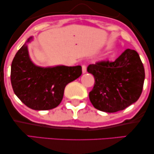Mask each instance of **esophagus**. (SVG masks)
<instances>
[{"label":"esophagus","mask_w":154,"mask_h":154,"mask_svg":"<svg viewBox=\"0 0 154 154\" xmlns=\"http://www.w3.org/2000/svg\"><path fill=\"white\" fill-rule=\"evenodd\" d=\"M82 71H83V73H86V66L85 64L82 65Z\"/></svg>","instance_id":"1"}]
</instances>
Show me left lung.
Segmentation results:
<instances>
[{"label":"left lung","mask_w":154,"mask_h":154,"mask_svg":"<svg viewBox=\"0 0 154 154\" xmlns=\"http://www.w3.org/2000/svg\"><path fill=\"white\" fill-rule=\"evenodd\" d=\"M87 71L95 79L89 98L98 110L107 113L123 110L137 102L142 94L144 68L135 50H125L114 62L90 64Z\"/></svg>","instance_id":"left-lung-1"}]
</instances>
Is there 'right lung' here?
Segmentation results:
<instances>
[{
    "label": "right lung",
    "instance_id": "add662e5",
    "mask_svg": "<svg viewBox=\"0 0 154 154\" xmlns=\"http://www.w3.org/2000/svg\"><path fill=\"white\" fill-rule=\"evenodd\" d=\"M27 40L12 60L10 79L14 94L24 104L34 110H49L62 102L67 84L81 76V66H37L29 55Z\"/></svg>",
    "mask_w": 154,
    "mask_h": 154
}]
</instances>
